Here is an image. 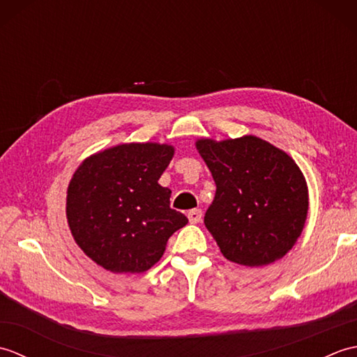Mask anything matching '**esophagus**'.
Returning a JSON list of instances; mask_svg holds the SVG:
<instances>
[{
    "mask_svg": "<svg viewBox=\"0 0 357 357\" xmlns=\"http://www.w3.org/2000/svg\"><path fill=\"white\" fill-rule=\"evenodd\" d=\"M187 216H188V221H190L192 224H198L202 219V211H201V208H193L188 211Z\"/></svg>",
    "mask_w": 357,
    "mask_h": 357,
    "instance_id": "34e87169",
    "label": "esophagus"
}]
</instances>
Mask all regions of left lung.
Wrapping results in <instances>:
<instances>
[{
  "label": "left lung",
  "mask_w": 357,
  "mask_h": 357,
  "mask_svg": "<svg viewBox=\"0 0 357 357\" xmlns=\"http://www.w3.org/2000/svg\"><path fill=\"white\" fill-rule=\"evenodd\" d=\"M196 149L215 179L204 224L227 259L262 267L284 257L304 230L308 188L285 151L257 136L215 141Z\"/></svg>",
  "instance_id": "1"
}]
</instances>
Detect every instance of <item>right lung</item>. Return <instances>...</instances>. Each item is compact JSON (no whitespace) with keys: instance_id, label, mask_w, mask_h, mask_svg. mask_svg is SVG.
Returning a JSON list of instances; mask_svg holds the SVG:
<instances>
[{"instance_id":"1","label":"right lung","mask_w":357,"mask_h":357,"mask_svg":"<svg viewBox=\"0 0 357 357\" xmlns=\"http://www.w3.org/2000/svg\"><path fill=\"white\" fill-rule=\"evenodd\" d=\"M173 155L169 144H119L89 156L73 173L67 222L75 242L102 268L147 271L188 222L170 208L172 192L158 184Z\"/></svg>"}]
</instances>
